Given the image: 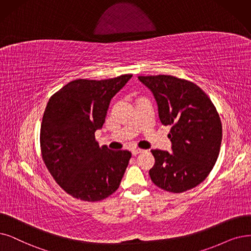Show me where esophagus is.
Returning a JSON list of instances; mask_svg holds the SVG:
<instances>
[{
  "label": "esophagus",
  "mask_w": 251,
  "mask_h": 251,
  "mask_svg": "<svg viewBox=\"0 0 251 251\" xmlns=\"http://www.w3.org/2000/svg\"><path fill=\"white\" fill-rule=\"evenodd\" d=\"M145 150H142V149H133L132 150V154L133 155H137V154H139V153H142V152H144Z\"/></svg>",
  "instance_id": "obj_1"
}]
</instances>
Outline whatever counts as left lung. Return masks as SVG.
Instances as JSON below:
<instances>
[{"label":"left lung","mask_w":251,"mask_h":251,"mask_svg":"<svg viewBox=\"0 0 251 251\" xmlns=\"http://www.w3.org/2000/svg\"><path fill=\"white\" fill-rule=\"evenodd\" d=\"M157 104L158 118L171 126L172 152L152 149V182L170 193H183L203 182L214 167L223 126L211 100L197 84L171 75L139 76Z\"/></svg>","instance_id":"1"}]
</instances>
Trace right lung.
I'll return each instance as SVG.
<instances>
[{"label":"right lung","instance_id":"add662e5","mask_svg":"<svg viewBox=\"0 0 251 251\" xmlns=\"http://www.w3.org/2000/svg\"><path fill=\"white\" fill-rule=\"evenodd\" d=\"M132 76L77 79L49 99L40 134L42 157L56 183L76 199L101 201L119 187L132 154L100 147L95 133L111 99Z\"/></svg>","mask_w":251,"mask_h":251}]
</instances>
